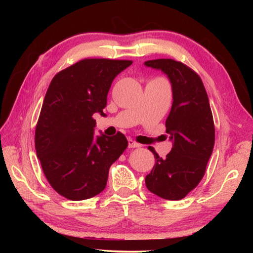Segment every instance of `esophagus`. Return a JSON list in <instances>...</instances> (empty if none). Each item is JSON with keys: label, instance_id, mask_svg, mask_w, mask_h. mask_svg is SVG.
I'll list each match as a JSON object with an SVG mask.
<instances>
[{"label": "esophagus", "instance_id": "esophagus-1", "mask_svg": "<svg viewBox=\"0 0 253 253\" xmlns=\"http://www.w3.org/2000/svg\"><path fill=\"white\" fill-rule=\"evenodd\" d=\"M128 147L129 148H135V147H139V144L134 142L132 139H128Z\"/></svg>", "mask_w": 253, "mask_h": 253}]
</instances>
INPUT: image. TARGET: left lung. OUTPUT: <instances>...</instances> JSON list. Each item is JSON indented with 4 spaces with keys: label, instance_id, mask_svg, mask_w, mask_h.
Returning <instances> with one entry per match:
<instances>
[{
    "label": "left lung",
    "instance_id": "8db88e82",
    "mask_svg": "<svg viewBox=\"0 0 253 253\" xmlns=\"http://www.w3.org/2000/svg\"><path fill=\"white\" fill-rule=\"evenodd\" d=\"M146 67L162 70L172 84L173 104L165 126L173 147L165 158L155 156V165L145 177L152 193L177 201L198 186L212 155L215 130L208 93L191 68L173 59L148 60Z\"/></svg>",
    "mask_w": 253,
    "mask_h": 253
}]
</instances>
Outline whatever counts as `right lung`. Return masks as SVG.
I'll return each instance as SVG.
<instances>
[{
	"mask_svg": "<svg viewBox=\"0 0 253 253\" xmlns=\"http://www.w3.org/2000/svg\"><path fill=\"white\" fill-rule=\"evenodd\" d=\"M129 60L84 59L51 80L36 128V151L46 179L71 201L106 187L109 168L127 148L125 135L95 136L93 114H104L111 83Z\"/></svg>",
	"mask_w": 253,
	"mask_h": 253,
	"instance_id": "right-lung-1",
	"label": "right lung"
}]
</instances>
